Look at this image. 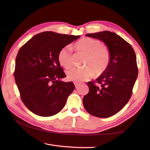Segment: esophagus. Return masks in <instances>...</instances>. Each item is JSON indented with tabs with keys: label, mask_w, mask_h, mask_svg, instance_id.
Here are the masks:
<instances>
[{
	"label": "esophagus",
	"mask_w": 150,
	"mask_h": 150,
	"mask_svg": "<svg viewBox=\"0 0 150 150\" xmlns=\"http://www.w3.org/2000/svg\"><path fill=\"white\" fill-rule=\"evenodd\" d=\"M74 84H75V88H77L79 87V84L78 83H74Z\"/></svg>",
	"instance_id": "obj_1"
}]
</instances>
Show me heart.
I'll return each mask as SVG.
<instances>
[{
	"label": "heart",
	"instance_id": "1",
	"mask_svg": "<svg viewBox=\"0 0 150 150\" xmlns=\"http://www.w3.org/2000/svg\"><path fill=\"white\" fill-rule=\"evenodd\" d=\"M75 48L79 53L85 55L83 61L85 67H73L67 70L66 75L69 80L81 82L93 75L98 77L107 69L110 59V51L100 40L83 38L75 43ZM57 59L60 65L65 69L71 67L73 55L71 47L67 45L62 48L58 53Z\"/></svg>",
	"mask_w": 150,
	"mask_h": 150
}]
</instances>
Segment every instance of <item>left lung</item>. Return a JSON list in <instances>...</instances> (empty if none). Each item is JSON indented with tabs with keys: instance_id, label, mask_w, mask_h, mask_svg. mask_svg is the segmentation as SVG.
<instances>
[{
	"instance_id": "left-lung-1",
	"label": "left lung",
	"mask_w": 150,
	"mask_h": 150,
	"mask_svg": "<svg viewBox=\"0 0 150 150\" xmlns=\"http://www.w3.org/2000/svg\"><path fill=\"white\" fill-rule=\"evenodd\" d=\"M105 42L110 54L107 69L87 83L89 91L83 99L85 110L98 118L116 115L130 100L138 74L136 56L129 43L115 33L103 31L87 34Z\"/></svg>"
}]
</instances>
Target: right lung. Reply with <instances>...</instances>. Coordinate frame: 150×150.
I'll return each instance as SVG.
<instances>
[{
  "label": "right lung",
  "instance_id": "right-lung-1",
  "mask_svg": "<svg viewBox=\"0 0 150 150\" xmlns=\"http://www.w3.org/2000/svg\"><path fill=\"white\" fill-rule=\"evenodd\" d=\"M80 35L44 32L34 35L20 47L14 76L20 98L29 110L40 116H52L62 110L75 89L57 59L63 47Z\"/></svg>",
  "mask_w": 150,
  "mask_h": 150
}]
</instances>
